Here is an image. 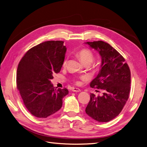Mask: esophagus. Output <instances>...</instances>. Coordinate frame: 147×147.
<instances>
[{"instance_id":"1","label":"esophagus","mask_w":147,"mask_h":147,"mask_svg":"<svg viewBox=\"0 0 147 147\" xmlns=\"http://www.w3.org/2000/svg\"><path fill=\"white\" fill-rule=\"evenodd\" d=\"M72 91L73 92H80L81 90L80 89L78 88H72Z\"/></svg>"}]
</instances>
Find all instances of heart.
Here are the masks:
<instances>
[{
	"instance_id": "1",
	"label": "heart",
	"mask_w": 147,
	"mask_h": 147,
	"mask_svg": "<svg viewBox=\"0 0 147 147\" xmlns=\"http://www.w3.org/2000/svg\"><path fill=\"white\" fill-rule=\"evenodd\" d=\"M77 55L79 57L80 61L84 63V64H85V63L90 64V63H91L94 60V55L92 53V51H91L89 49H84L79 50L77 53ZM66 63H67V60H65L63 61V65L65 66L66 65ZM82 79H86V78L82 77ZM77 83H79V82L77 81Z\"/></svg>"
}]
</instances>
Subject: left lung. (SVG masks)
Masks as SVG:
<instances>
[{
	"instance_id": "obj_1",
	"label": "left lung",
	"mask_w": 147,
	"mask_h": 147,
	"mask_svg": "<svg viewBox=\"0 0 147 147\" xmlns=\"http://www.w3.org/2000/svg\"><path fill=\"white\" fill-rule=\"evenodd\" d=\"M85 44L97 50L101 58L99 73L90 86L103 90L102 96L91 94L85 112L98 122H108L118 115L129 98L130 68L123 56L108 43L98 41Z\"/></svg>"
}]
</instances>
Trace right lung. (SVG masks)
I'll return each instance as SVG.
<instances>
[{
    "mask_svg": "<svg viewBox=\"0 0 147 147\" xmlns=\"http://www.w3.org/2000/svg\"><path fill=\"white\" fill-rule=\"evenodd\" d=\"M62 41H48L29 49L18 63L17 86L32 115L45 118L58 111L67 88L55 89L53 74L60 72L67 48Z\"/></svg>",
    "mask_w": 147,
    "mask_h": 147,
    "instance_id": "add662e5",
    "label": "right lung"
}]
</instances>
